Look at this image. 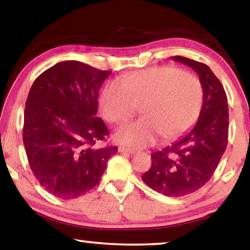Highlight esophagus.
Returning a JSON list of instances; mask_svg holds the SVG:
<instances>
[{"mask_svg":"<svg viewBox=\"0 0 250 250\" xmlns=\"http://www.w3.org/2000/svg\"><path fill=\"white\" fill-rule=\"evenodd\" d=\"M118 151H119L120 153H128V154H135L138 152L135 149H131V147H125V146H119L118 147Z\"/></svg>","mask_w":250,"mask_h":250,"instance_id":"esophagus-1","label":"esophagus"}]
</instances>
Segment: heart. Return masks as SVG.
Returning <instances> with one entry per match:
<instances>
[{
    "label": "heart",
    "mask_w": 250,
    "mask_h": 250,
    "mask_svg": "<svg viewBox=\"0 0 250 250\" xmlns=\"http://www.w3.org/2000/svg\"><path fill=\"white\" fill-rule=\"evenodd\" d=\"M204 100L201 79L174 66H160L125 76L121 83H108L100 94L105 120L122 124L140 107L142 118L117 131L122 145L145 147L161 135L173 140L192 128L200 117Z\"/></svg>",
    "instance_id": "obj_1"
}]
</instances>
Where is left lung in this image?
Instances as JSON below:
<instances>
[{"mask_svg":"<svg viewBox=\"0 0 250 250\" xmlns=\"http://www.w3.org/2000/svg\"><path fill=\"white\" fill-rule=\"evenodd\" d=\"M172 59L197 73L204 88L202 111L188 133L151 155L152 166L142 180L163 195L181 197L200 189L216 170L228 141V104L223 84L208 66L182 56Z\"/></svg>","mask_w":250,"mask_h":250,"instance_id":"1","label":"left lung"}]
</instances>
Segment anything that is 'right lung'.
Here are the masks:
<instances>
[{"mask_svg":"<svg viewBox=\"0 0 250 250\" xmlns=\"http://www.w3.org/2000/svg\"><path fill=\"white\" fill-rule=\"evenodd\" d=\"M109 70L65 61L33 83L24 111L23 142L33 174L62 200L83 195L99 183L117 146H97L109 130L97 117L98 91Z\"/></svg>","mask_w":250,"mask_h":250,"instance_id":"right-lung-1","label":"right lung"}]
</instances>
